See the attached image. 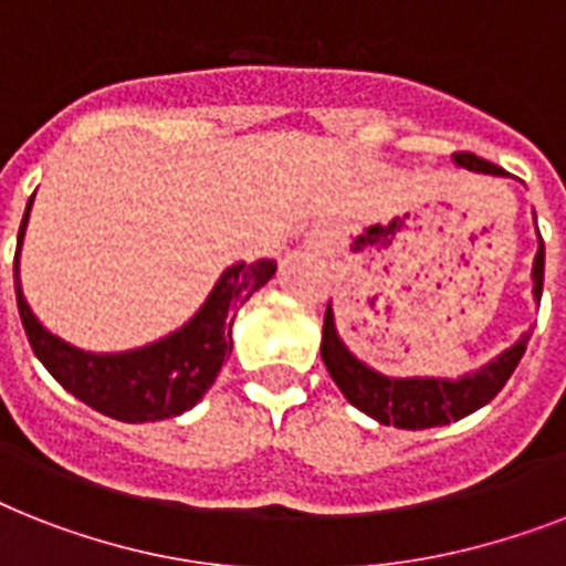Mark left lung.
I'll use <instances>...</instances> for the list:
<instances>
[{"label":"left lung","instance_id":"8db88e82","mask_svg":"<svg viewBox=\"0 0 566 566\" xmlns=\"http://www.w3.org/2000/svg\"><path fill=\"white\" fill-rule=\"evenodd\" d=\"M457 165L468 168V171L497 174L506 177V171L500 165L489 163L476 154L459 150L453 154ZM532 279H535V298L541 302V291H544V241L537 247L535 268H532ZM530 334H523L509 352L491 360L489 366H482L474 375H465L459 380H442V378H387L378 375L369 366H363L352 352H348L337 337L334 328V314L331 305L325 307L323 323V363L339 392L346 395L348 403L357 407L360 412L371 416L380 424H395L401 430H424V427L450 424L457 418L471 416L474 410L485 407V403L506 387V380L512 378L514 366L521 363L523 352H526Z\"/></svg>","mask_w":566,"mask_h":566}]
</instances>
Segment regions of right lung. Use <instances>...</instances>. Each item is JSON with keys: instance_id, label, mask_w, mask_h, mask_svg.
<instances>
[{"instance_id": "obj_1", "label": "right lung", "mask_w": 566, "mask_h": 566, "mask_svg": "<svg viewBox=\"0 0 566 566\" xmlns=\"http://www.w3.org/2000/svg\"><path fill=\"white\" fill-rule=\"evenodd\" d=\"M29 209L22 214L20 241ZM273 273L275 261L270 259L229 268L186 328H179L177 334L159 339L154 346L124 352V355H90L49 334L31 314L20 284H17V307L34 355L52 371L60 387L90 403L92 410L116 421L139 424V421H163L179 416L203 398L232 352V323L238 307L259 287H264Z\"/></svg>"}]
</instances>
